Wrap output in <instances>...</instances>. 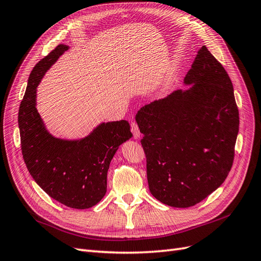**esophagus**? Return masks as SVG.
<instances>
[{"label": "esophagus", "mask_w": 261, "mask_h": 261, "mask_svg": "<svg viewBox=\"0 0 261 261\" xmlns=\"http://www.w3.org/2000/svg\"><path fill=\"white\" fill-rule=\"evenodd\" d=\"M131 131H132V133H133V138L136 139V140H138V139H140V137H141V132H140V129H139V127H138V124L134 122V121H131Z\"/></svg>", "instance_id": "esophagus-1"}]
</instances>
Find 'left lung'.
Masks as SVG:
<instances>
[{
  "instance_id": "1",
  "label": "left lung",
  "mask_w": 261,
  "mask_h": 261,
  "mask_svg": "<svg viewBox=\"0 0 261 261\" xmlns=\"http://www.w3.org/2000/svg\"><path fill=\"white\" fill-rule=\"evenodd\" d=\"M189 86L138 112L150 194L173 207L194 206L228 176L239 111L230 77L202 46L184 79Z\"/></svg>"
}]
</instances>
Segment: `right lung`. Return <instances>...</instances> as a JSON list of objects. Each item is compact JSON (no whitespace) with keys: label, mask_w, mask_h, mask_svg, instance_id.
<instances>
[{"label":"right lung","mask_w":261,"mask_h":261,"mask_svg":"<svg viewBox=\"0 0 261 261\" xmlns=\"http://www.w3.org/2000/svg\"><path fill=\"white\" fill-rule=\"evenodd\" d=\"M67 49V45H58L34 66L19 108L18 125L23 160L36 184L60 203L84 210L105 196L110 163L132 133L127 120L102 122L80 140L59 139L48 132L36 110V88Z\"/></svg>","instance_id":"obj_1"}]
</instances>
